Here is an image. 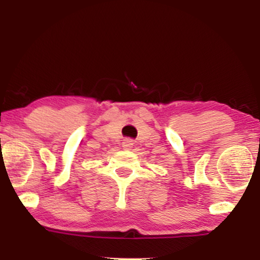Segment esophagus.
I'll use <instances>...</instances> for the list:
<instances>
[{
	"mask_svg": "<svg viewBox=\"0 0 260 260\" xmlns=\"http://www.w3.org/2000/svg\"><path fill=\"white\" fill-rule=\"evenodd\" d=\"M133 145H134V143H133V141H131V140H125L123 142V147L126 148V149L133 148Z\"/></svg>",
	"mask_w": 260,
	"mask_h": 260,
	"instance_id": "1",
	"label": "esophagus"
}]
</instances>
